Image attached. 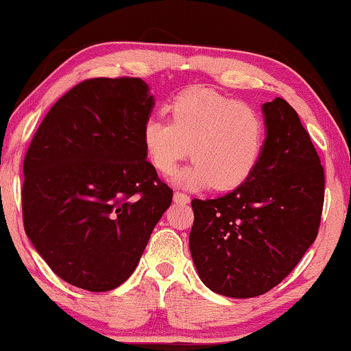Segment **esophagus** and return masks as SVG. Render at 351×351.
I'll list each match as a JSON object with an SVG mask.
<instances>
[{
	"mask_svg": "<svg viewBox=\"0 0 351 351\" xmlns=\"http://www.w3.org/2000/svg\"><path fill=\"white\" fill-rule=\"evenodd\" d=\"M173 202L187 204L189 202H191V198H189V195H186V193H182V192H175L173 193Z\"/></svg>",
	"mask_w": 351,
	"mask_h": 351,
	"instance_id": "esophagus-1",
	"label": "esophagus"
}]
</instances>
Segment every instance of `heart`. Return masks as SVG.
<instances>
[{"instance_id":"obj_1","label":"heart","mask_w":351,"mask_h":351,"mask_svg":"<svg viewBox=\"0 0 351 351\" xmlns=\"http://www.w3.org/2000/svg\"><path fill=\"white\" fill-rule=\"evenodd\" d=\"M170 109L173 121L152 114L142 126L143 148L156 170L169 175L191 153L193 160L175 175L176 184L230 191L248 180L265 141L264 121L253 108L195 87L180 93Z\"/></svg>"}]
</instances>
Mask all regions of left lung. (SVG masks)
I'll use <instances>...</instances> for the list:
<instances>
[{
	"instance_id": "left-lung-1",
	"label": "left lung",
	"mask_w": 351,
	"mask_h": 351,
	"mask_svg": "<svg viewBox=\"0 0 351 351\" xmlns=\"http://www.w3.org/2000/svg\"><path fill=\"white\" fill-rule=\"evenodd\" d=\"M263 115L264 149L248 180L220 198L192 199L198 276L231 298L280 285L315 241L324 208V167L295 109L275 98Z\"/></svg>"
}]
</instances>
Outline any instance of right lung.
Here are the masks:
<instances>
[{
  "label": "right lung",
  "instance_id": "right-lung-1",
  "mask_svg": "<svg viewBox=\"0 0 351 351\" xmlns=\"http://www.w3.org/2000/svg\"><path fill=\"white\" fill-rule=\"evenodd\" d=\"M154 97L141 77L75 86L38 126L23 164L26 236L71 286L108 292L131 276L173 192L147 160Z\"/></svg>",
  "mask_w": 351,
  "mask_h": 351
}]
</instances>
